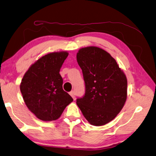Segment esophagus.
I'll return each instance as SVG.
<instances>
[{"instance_id": "obj_1", "label": "esophagus", "mask_w": 156, "mask_h": 156, "mask_svg": "<svg viewBox=\"0 0 156 156\" xmlns=\"http://www.w3.org/2000/svg\"><path fill=\"white\" fill-rule=\"evenodd\" d=\"M69 94H70V96L73 98L75 99V94H74V91H71L70 92H69Z\"/></svg>"}]
</instances>
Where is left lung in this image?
Segmentation results:
<instances>
[{
	"label": "left lung",
	"mask_w": 156,
	"mask_h": 156,
	"mask_svg": "<svg viewBox=\"0 0 156 156\" xmlns=\"http://www.w3.org/2000/svg\"><path fill=\"white\" fill-rule=\"evenodd\" d=\"M76 59L83 73L86 92L76 104L90 124L102 126L117 117L127 97V80L111 54L89 46L78 50Z\"/></svg>",
	"instance_id": "8db88e82"
}]
</instances>
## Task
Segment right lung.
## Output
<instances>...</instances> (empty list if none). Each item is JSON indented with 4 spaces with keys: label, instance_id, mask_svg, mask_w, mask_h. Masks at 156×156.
I'll list each match as a JSON object with an SVG mask.
<instances>
[{
    "label": "right lung",
    "instance_id": "right-lung-1",
    "mask_svg": "<svg viewBox=\"0 0 156 156\" xmlns=\"http://www.w3.org/2000/svg\"><path fill=\"white\" fill-rule=\"evenodd\" d=\"M68 52L49 53L38 59L23 77L20 90L29 110L44 121H55L73 101L63 90L59 71Z\"/></svg>",
    "mask_w": 156,
    "mask_h": 156
}]
</instances>
